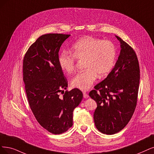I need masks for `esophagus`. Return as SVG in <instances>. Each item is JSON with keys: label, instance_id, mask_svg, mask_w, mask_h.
Here are the masks:
<instances>
[{"label": "esophagus", "instance_id": "obj_1", "mask_svg": "<svg viewBox=\"0 0 154 154\" xmlns=\"http://www.w3.org/2000/svg\"><path fill=\"white\" fill-rule=\"evenodd\" d=\"M83 96L84 98H88L89 97V95L86 91H83Z\"/></svg>", "mask_w": 154, "mask_h": 154}]
</instances>
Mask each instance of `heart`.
<instances>
[{"mask_svg": "<svg viewBox=\"0 0 154 154\" xmlns=\"http://www.w3.org/2000/svg\"><path fill=\"white\" fill-rule=\"evenodd\" d=\"M116 55V48L112 42L87 36L73 45L72 53L62 51L58 61L61 70L70 74L75 70L76 60H84L85 70L74 76L71 84L75 88L88 90L98 75L103 77L109 75L115 65Z\"/></svg>", "mask_w": 154, "mask_h": 154, "instance_id": "b5f03b06", "label": "heart"}]
</instances>
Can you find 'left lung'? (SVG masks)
I'll return each mask as SVG.
<instances>
[{"instance_id":"1","label":"left lung","mask_w":154,"mask_h":154,"mask_svg":"<svg viewBox=\"0 0 154 154\" xmlns=\"http://www.w3.org/2000/svg\"><path fill=\"white\" fill-rule=\"evenodd\" d=\"M121 52L112 70L96 85L89 96L97 103L94 112L96 128L106 134L121 131L131 119L137 103L140 66L133 49L118 36Z\"/></svg>"}]
</instances>
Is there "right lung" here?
I'll list each match as a JSON object with an SVG mask.
<instances>
[{"mask_svg":"<svg viewBox=\"0 0 154 154\" xmlns=\"http://www.w3.org/2000/svg\"><path fill=\"white\" fill-rule=\"evenodd\" d=\"M70 35L49 33L39 37L24 56L23 81L30 109L49 132L62 134L73 125V112L83 98L81 90L66 89L68 81L58 64L61 45ZM63 91L64 95L59 93Z\"/></svg>","mask_w":154,"mask_h":154,"instance_id":"1","label":"right lung"}]
</instances>
